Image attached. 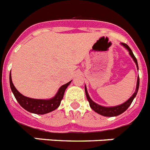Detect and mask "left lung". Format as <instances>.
<instances>
[{
    "instance_id": "8db88e82",
    "label": "left lung",
    "mask_w": 150,
    "mask_h": 150,
    "mask_svg": "<svg viewBox=\"0 0 150 150\" xmlns=\"http://www.w3.org/2000/svg\"><path fill=\"white\" fill-rule=\"evenodd\" d=\"M121 44L124 46V47L127 49V50L129 51V55H130L131 57L133 58V61L135 62L136 65H137V69H138V63H137V59H136L135 56L133 55L131 49H130V48H129L126 43H121ZM139 76H138V78H137V84L136 91L134 92V94L132 95L131 98H130L128 100H127L125 103H124V104H120V105H118V106H116V107H110V108H107V107L100 106V105H99V104L94 103V101L90 98V97H89L88 93V91H87V88H86V86H85V94H86L87 99H88V100L90 107L91 108V109H92L93 110L97 112L98 114H100V115L105 116V117H115V116L120 115V114H121L122 113H124V112L128 108H129V105H130V104H132V102H133L134 98H135L136 95H137L138 89H139Z\"/></svg>"
}]
</instances>
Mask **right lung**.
I'll return each instance as SVG.
<instances>
[{
  "mask_svg": "<svg viewBox=\"0 0 150 150\" xmlns=\"http://www.w3.org/2000/svg\"><path fill=\"white\" fill-rule=\"evenodd\" d=\"M71 81H70L67 84L60 87L59 90L58 91L57 94L54 98L50 99V100H40V99L30 98L25 97L21 94L13 85L12 79H11V75H10L11 88L15 98L17 99V102L20 104L22 108H24L25 110L30 113L36 114H45L56 110V108L60 105L61 100L63 98L65 89L69 86Z\"/></svg>",
  "mask_w": 150,
  "mask_h": 150,
  "instance_id": "1",
  "label": "right lung"
}]
</instances>
